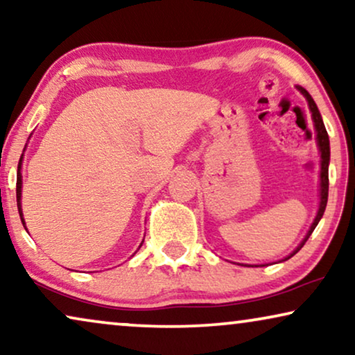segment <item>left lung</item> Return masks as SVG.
Masks as SVG:
<instances>
[{
  "instance_id": "1",
  "label": "left lung",
  "mask_w": 355,
  "mask_h": 355,
  "mask_svg": "<svg viewBox=\"0 0 355 355\" xmlns=\"http://www.w3.org/2000/svg\"><path fill=\"white\" fill-rule=\"evenodd\" d=\"M297 90L305 96V100H307L310 113H312L315 130H317V145H318V150H320V157H322V162H320V207H318L317 216H315L312 226H310V230L307 232V236H305L304 241L297 245V249H295L291 255L286 257L284 260H288V259H291V257H294L300 249H302L304 244H305V242H307V239L310 237V234H312L315 227H317L318 221L322 220V216H323V213H324V208H327V202H328V164H329V139H328V132H327V129H324L322 114H320L317 105H315V101H313L312 96H310L309 92L305 90L304 87H297Z\"/></svg>"
}]
</instances>
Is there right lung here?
<instances>
[{"label":"right lung","mask_w":355,"mask_h":355,"mask_svg":"<svg viewBox=\"0 0 355 355\" xmlns=\"http://www.w3.org/2000/svg\"><path fill=\"white\" fill-rule=\"evenodd\" d=\"M21 168H22V157L19 159V164H17V182H16V197H17V208H19V215H21V220H22V225L26 227V221H24L22 218V205H21V196H22V174H21ZM144 242V241H142ZM142 245V244H140Z\"/></svg>","instance_id":"right-lung-1"}]
</instances>
